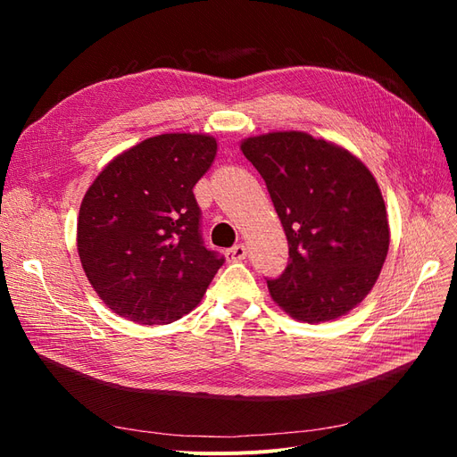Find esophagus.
Wrapping results in <instances>:
<instances>
[{"mask_svg":"<svg viewBox=\"0 0 457 457\" xmlns=\"http://www.w3.org/2000/svg\"><path fill=\"white\" fill-rule=\"evenodd\" d=\"M225 257H227V261H228V262L244 261V259L247 257V250H245V245H244V244H238V245L230 247V250H227V252H225Z\"/></svg>","mask_w":457,"mask_h":457,"instance_id":"obj_1","label":"esophagus"}]
</instances>
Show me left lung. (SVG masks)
Here are the masks:
<instances>
[{
	"instance_id": "8db88e82",
	"label": "left lung",
	"mask_w": 457,
	"mask_h": 457,
	"mask_svg": "<svg viewBox=\"0 0 457 457\" xmlns=\"http://www.w3.org/2000/svg\"><path fill=\"white\" fill-rule=\"evenodd\" d=\"M265 179L289 245L272 299L297 320L349 312L376 284L389 252V223L376 179L351 152L301 131L242 143Z\"/></svg>"
}]
</instances>
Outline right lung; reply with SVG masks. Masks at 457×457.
<instances>
[{
    "label": "right lung",
    "mask_w": 457,
    "mask_h": 457,
    "mask_svg": "<svg viewBox=\"0 0 457 457\" xmlns=\"http://www.w3.org/2000/svg\"><path fill=\"white\" fill-rule=\"evenodd\" d=\"M217 141L165 133L110 162L86 192L78 253L87 280L116 314L170 324L195 309L225 257L207 250L195 185Z\"/></svg>",
    "instance_id": "right-lung-1"
}]
</instances>
